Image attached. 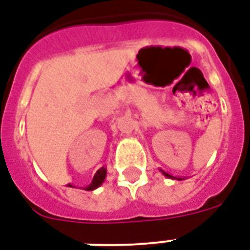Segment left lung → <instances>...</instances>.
<instances>
[{
    "instance_id": "8db88e82",
    "label": "left lung",
    "mask_w": 250,
    "mask_h": 250,
    "mask_svg": "<svg viewBox=\"0 0 250 250\" xmlns=\"http://www.w3.org/2000/svg\"><path fill=\"white\" fill-rule=\"evenodd\" d=\"M164 173V175H165V177H167V178H175V177H173V175H170V174H167V171H164V170H161ZM177 179H181V178H177Z\"/></svg>"
}]
</instances>
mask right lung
<instances>
[{
    "label": "right lung",
    "instance_id": "right-lung-1",
    "mask_svg": "<svg viewBox=\"0 0 250 250\" xmlns=\"http://www.w3.org/2000/svg\"><path fill=\"white\" fill-rule=\"evenodd\" d=\"M105 174H107V170H105L104 167H102L101 170L98 171L97 174L94 175V179H93V182H91V185L89 186V187H86L87 191H90V189H94V188H97V187H99V186L103 183V181H104Z\"/></svg>",
    "mask_w": 250,
    "mask_h": 250
}]
</instances>
